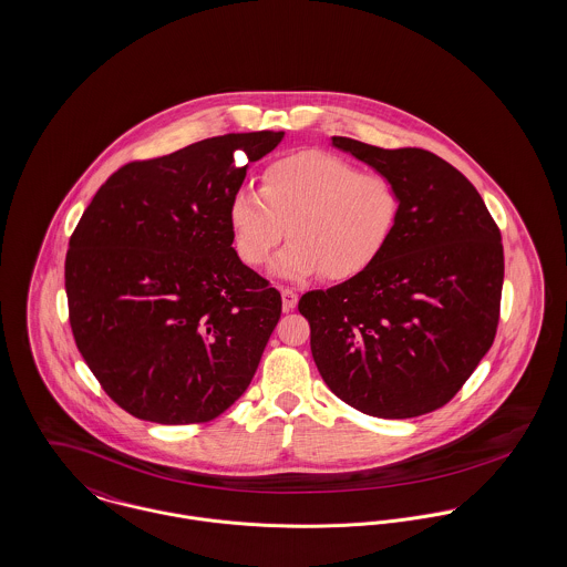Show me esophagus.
<instances>
[{
    "label": "esophagus",
    "instance_id": "1",
    "mask_svg": "<svg viewBox=\"0 0 567 567\" xmlns=\"http://www.w3.org/2000/svg\"><path fill=\"white\" fill-rule=\"evenodd\" d=\"M280 296H282V310H285V312H289V310H293V308L298 306V293H296L293 289L282 287V289H280Z\"/></svg>",
    "mask_w": 567,
    "mask_h": 567
}]
</instances>
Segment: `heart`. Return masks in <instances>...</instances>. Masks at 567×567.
Here are the masks:
<instances>
[{"label":"heart","mask_w":567,"mask_h":567,"mask_svg":"<svg viewBox=\"0 0 567 567\" xmlns=\"http://www.w3.org/2000/svg\"><path fill=\"white\" fill-rule=\"evenodd\" d=\"M401 198L389 176L360 173L326 151H298L271 162L261 189L241 185L228 205L239 259L261 267L289 233L276 257L282 278L323 274L351 280L373 267L399 226Z\"/></svg>","instance_id":"heart-1"}]
</instances>
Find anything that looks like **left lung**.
<instances>
[{
    "mask_svg": "<svg viewBox=\"0 0 567 567\" xmlns=\"http://www.w3.org/2000/svg\"><path fill=\"white\" fill-rule=\"evenodd\" d=\"M332 146L391 178L401 216L373 267L302 296L312 360L328 389L369 416L434 412L494 343L505 276L501 230L475 185L434 153L343 135Z\"/></svg>",
    "mask_w": 567,
    "mask_h": 567,
    "instance_id": "obj_1",
    "label": "left lung"
}]
</instances>
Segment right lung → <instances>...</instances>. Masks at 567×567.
Masks as SVG:
<instances>
[{
    "instance_id": "1",
    "label": "right lung",
    "mask_w": 567,
    "mask_h": 567,
    "mask_svg": "<svg viewBox=\"0 0 567 567\" xmlns=\"http://www.w3.org/2000/svg\"><path fill=\"white\" fill-rule=\"evenodd\" d=\"M285 131L226 133L131 162L71 235L69 321L90 371L131 416L207 423L252 382L280 293L233 248L228 205Z\"/></svg>"
}]
</instances>
